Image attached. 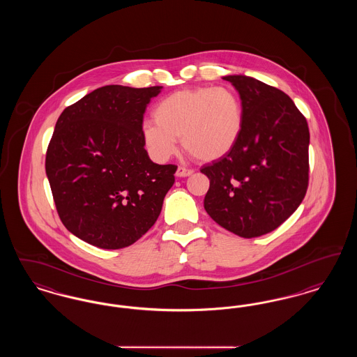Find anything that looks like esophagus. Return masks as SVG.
<instances>
[{"instance_id": "obj_1", "label": "esophagus", "mask_w": 357, "mask_h": 357, "mask_svg": "<svg viewBox=\"0 0 357 357\" xmlns=\"http://www.w3.org/2000/svg\"><path fill=\"white\" fill-rule=\"evenodd\" d=\"M191 174H192V170H191V169H186V167H183V166H179V167L176 169V176H179V178L190 176Z\"/></svg>"}]
</instances>
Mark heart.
Wrapping results in <instances>:
<instances>
[{
	"label": "heart",
	"mask_w": 357,
	"mask_h": 357,
	"mask_svg": "<svg viewBox=\"0 0 357 357\" xmlns=\"http://www.w3.org/2000/svg\"><path fill=\"white\" fill-rule=\"evenodd\" d=\"M144 121L142 137L149 153L166 160L183 150L199 162H214L230 153L242 132L243 111L237 92L229 86H197L163 98Z\"/></svg>",
	"instance_id": "heart-1"
}]
</instances>
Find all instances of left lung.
I'll list each match as a JSON object with an SVG mask.
<instances>
[{"label":"left lung","instance_id":"8db88e82","mask_svg":"<svg viewBox=\"0 0 357 357\" xmlns=\"http://www.w3.org/2000/svg\"><path fill=\"white\" fill-rule=\"evenodd\" d=\"M242 100L236 147L201 172L210 179L204 210L239 237L271 233L297 210L309 183V128L288 95L253 77L225 76Z\"/></svg>","mask_w":357,"mask_h":357}]
</instances>
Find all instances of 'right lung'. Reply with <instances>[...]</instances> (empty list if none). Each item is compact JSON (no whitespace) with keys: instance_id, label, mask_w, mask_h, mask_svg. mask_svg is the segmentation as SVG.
<instances>
[{"instance_id":"1","label":"right lung","mask_w":357,"mask_h":357,"mask_svg":"<svg viewBox=\"0 0 357 357\" xmlns=\"http://www.w3.org/2000/svg\"><path fill=\"white\" fill-rule=\"evenodd\" d=\"M162 86L105 85L57 119L45 171L63 225L102 249H121L158 220L175 165L150 160L143 115Z\"/></svg>"}]
</instances>
